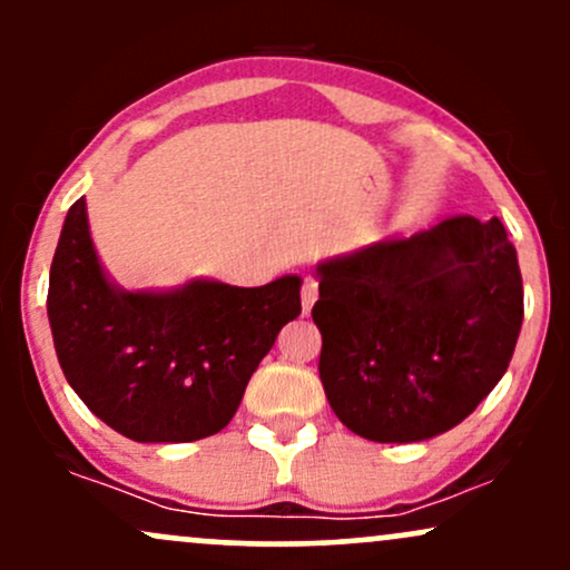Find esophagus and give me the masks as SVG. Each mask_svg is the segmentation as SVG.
Returning a JSON list of instances; mask_svg holds the SVG:
<instances>
[{"instance_id": "esophagus-1", "label": "esophagus", "mask_w": 570, "mask_h": 570, "mask_svg": "<svg viewBox=\"0 0 570 570\" xmlns=\"http://www.w3.org/2000/svg\"><path fill=\"white\" fill-rule=\"evenodd\" d=\"M318 299V284L313 278H305L303 281V311L311 313V307L316 305Z\"/></svg>"}]
</instances>
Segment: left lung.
Listing matches in <instances>:
<instances>
[{"label":"left lung","mask_w":570,"mask_h":570,"mask_svg":"<svg viewBox=\"0 0 570 570\" xmlns=\"http://www.w3.org/2000/svg\"><path fill=\"white\" fill-rule=\"evenodd\" d=\"M322 375L345 429L423 442L476 410L507 372L522 276L501 219H444L316 265Z\"/></svg>","instance_id":"obj_1"}]
</instances>
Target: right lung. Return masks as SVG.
Segmentation results:
<instances>
[{
  "label": "right lung",
  "instance_id": "obj_1",
  "mask_svg": "<svg viewBox=\"0 0 570 570\" xmlns=\"http://www.w3.org/2000/svg\"><path fill=\"white\" fill-rule=\"evenodd\" d=\"M299 286L289 273L265 286L189 278L122 289L80 198L50 265L48 322L69 385L109 429L134 442H195L233 421L281 326L303 311Z\"/></svg>",
  "mask_w": 570,
  "mask_h": 570
}]
</instances>
